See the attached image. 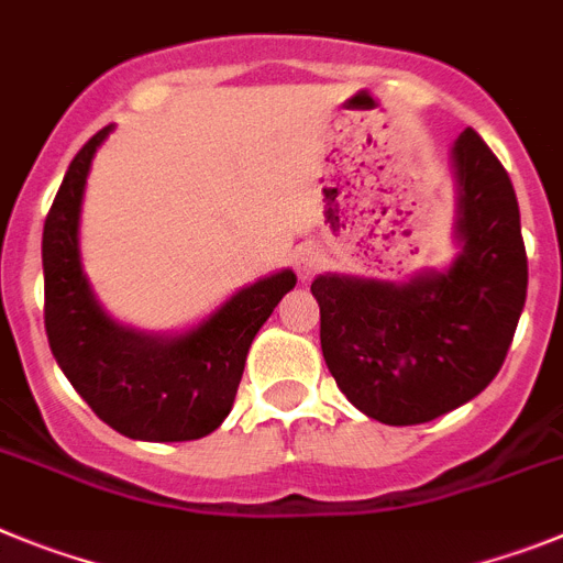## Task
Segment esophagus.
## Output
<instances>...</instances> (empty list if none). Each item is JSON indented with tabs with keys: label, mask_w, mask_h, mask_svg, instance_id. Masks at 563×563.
Returning a JSON list of instances; mask_svg holds the SVG:
<instances>
[{
	"label": "esophagus",
	"mask_w": 563,
	"mask_h": 563,
	"mask_svg": "<svg viewBox=\"0 0 563 563\" xmlns=\"http://www.w3.org/2000/svg\"><path fill=\"white\" fill-rule=\"evenodd\" d=\"M295 266H297V275H300L302 280H309L317 268L322 266V254L314 252V249H300L295 257Z\"/></svg>",
	"instance_id": "1"
}]
</instances>
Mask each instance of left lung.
<instances>
[{
    "instance_id": "1",
    "label": "left lung",
    "mask_w": 563,
    "mask_h": 563,
    "mask_svg": "<svg viewBox=\"0 0 563 563\" xmlns=\"http://www.w3.org/2000/svg\"><path fill=\"white\" fill-rule=\"evenodd\" d=\"M456 261L405 283L320 275V345L365 417L419 424L478 397L505 363L527 300L510 175L476 130L453 144Z\"/></svg>"
}]
</instances>
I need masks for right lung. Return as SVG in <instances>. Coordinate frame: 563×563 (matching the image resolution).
Listing matches in <instances>:
<instances>
[{"mask_svg":"<svg viewBox=\"0 0 563 563\" xmlns=\"http://www.w3.org/2000/svg\"><path fill=\"white\" fill-rule=\"evenodd\" d=\"M110 133L112 124L78 150L47 212L42 234L47 342L58 368L101 422L144 442H189L229 417L254 334L297 277L283 268L241 288L184 334L119 325L92 295L78 252L87 175Z\"/></svg>","mask_w":563,"mask_h":563,"instance_id":"obj_1","label":"right lung"}]
</instances>
